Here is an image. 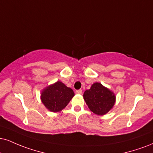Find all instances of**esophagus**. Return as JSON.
Returning a JSON list of instances; mask_svg holds the SVG:
<instances>
[{"instance_id": "34e87169", "label": "esophagus", "mask_w": 153, "mask_h": 153, "mask_svg": "<svg viewBox=\"0 0 153 153\" xmlns=\"http://www.w3.org/2000/svg\"><path fill=\"white\" fill-rule=\"evenodd\" d=\"M75 93H77V94H82V90H77L76 91H75Z\"/></svg>"}]
</instances>
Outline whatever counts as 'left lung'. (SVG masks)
Listing matches in <instances>:
<instances>
[{"label":"left lung","mask_w":153,"mask_h":153,"mask_svg":"<svg viewBox=\"0 0 153 153\" xmlns=\"http://www.w3.org/2000/svg\"><path fill=\"white\" fill-rule=\"evenodd\" d=\"M83 97L89 109L100 115L108 113L115 102L113 92L99 82H95L91 89L85 91Z\"/></svg>","instance_id":"8db88e82"}]
</instances>
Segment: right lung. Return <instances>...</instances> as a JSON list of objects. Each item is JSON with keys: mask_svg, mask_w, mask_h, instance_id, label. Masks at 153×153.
<instances>
[{"mask_svg": "<svg viewBox=\"0 0 153 153\" xmlns=\"http://www.w3.org/2000/svg\"><path fill=\"white\" fill-rule=\"evenodd\" d=\"M74 95L71 88L58 81L43 90L41 100L50 111L59 112L67 106Z\"/></svg>", "mask_w": 153, "mask_h": 153, "instance_id": "right-lung-1", "label": "right lung"}]
</instances>
